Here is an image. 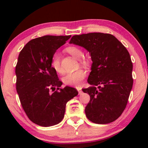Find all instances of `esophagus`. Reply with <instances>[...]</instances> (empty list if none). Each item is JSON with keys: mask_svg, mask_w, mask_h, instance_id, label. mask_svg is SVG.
<instances>
[{"mask_svg": "<svg viewBox=\"0 0 148 148\" xmlns=\"http://www.w3.org/2000/svg\"><path fill=\"white\" fill-rule=\"evenodd\" d=\"M77 90H78V92H79V95L82 94V92H82V90H81V89H80V88H78Z\"/></svg>", "mask_w": 148, "mask_h": 148, "instance_id": "obj_1", "label": "esophagus"}]
</instances>
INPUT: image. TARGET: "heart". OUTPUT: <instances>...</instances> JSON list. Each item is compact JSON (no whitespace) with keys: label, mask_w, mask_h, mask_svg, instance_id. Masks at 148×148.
<instances>
[{"label":"heart","mask_w":148,"mask_h":148,"mask_svg":"<svg viewBox=\"0 0 148 148\" xmlns=\"http://www.w3.org/2000/svg\"><path fill=\"white\" fill-rule=\"evenodd\" d=\"M67 51L73 57L76 59H80L83 57L84 53L81 49L76 47H67ZM80 62L81 64H85L86 63V60H81ZM51 65L54 70L57 73H62V67L61 66L60 55L58 52H56L53 54L51 58ZM86 75V72L83 69H79L74 72H69L64 74L62 78V82L67 86H79L81 84L83 80L84 79Z\"/></svg>","instance_id":"obj_1"}]
</instances>
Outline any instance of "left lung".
<instances>
[{"mask_svg": "<svg viewBox=\"0 0 148 148\" xmlns=\"http://www.w3.org/2000/svg\"><path fill=\"white\" fill-rule=\"evenodd\" d=\"M70 44L84 47L92 64L88 83L83 88L90 97L86 115L96 124L115 121L126 108L133 86V64L125 46L111 34L91 33L74 35Z\"/></svg>", "mask_w": 148, "mask_h": 148, "instance_id": "1", "label": "left lung"}]
</instances>
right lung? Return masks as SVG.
<instances>
[{"label":"right lung","instance_id":"1","mask_svg":"<svg viewBox=\"0 0 148 148\" xmlns=\"http://www.w3.org/2000/svg\"><path fill=\"white\" fill-rule=\"evenodd\" d=\"M70 37H37L28 42L18 55L15 69L16 91L27 116L40 126L60 123L64 118L66 103L78 95L74 88H60L62 83L51 66L53 54ZM51 89L54 91L53 93Z\"/></svg>","mask_w":148,"mask_h":148}]
</instances>
